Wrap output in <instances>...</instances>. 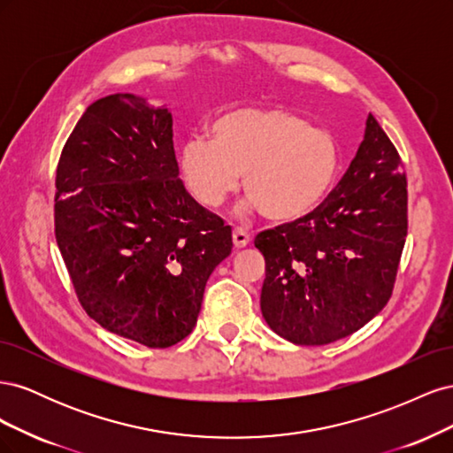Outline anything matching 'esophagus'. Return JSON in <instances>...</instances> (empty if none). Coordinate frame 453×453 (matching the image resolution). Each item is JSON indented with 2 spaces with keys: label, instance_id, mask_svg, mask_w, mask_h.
Returning <instances> with one entry per match:
<instances>
[{
  "label": "esophagus",
  "instance_id": "1",
  "mask_svg": "<svg viewBox=\"0 0 453 453\" xmlns=\"http://www.w3.org/2000/svg\"><path fill=\"white\" fill-rule=\"evenodd\" d=\"M232 242H234V248L236 250H242V248H245V245L251 242V236L245 230H242V228H234V232H232Z\"/></svg>",
  "mask_w": 453,
  "mask_h": 453
}]
</instances>
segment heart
<instances>
[{
    "label": "heart",
    "mask_w": 453,
    "mask_h": 453,
    "mask_svg": "<svg viewBox=\"0 0 453 453\" xmlns=\"http://www.w3.org/2000/svg\"><path fill=\"white\" fill-rule=\"evenodd\" d=\"M340 149L331 132L278 107H232L211 122V140L193 135L180 149V173L188 193L217 208L243 190L276 223L308 215L331 193Z\"/></svg>",
    "instance_id": "b5f03b06"
}]
</instances>
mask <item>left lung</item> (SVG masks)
I'll use <instances>...</instances> for the list:
<instances>
[{
	"mask_svg": "<svg viewBox=\"0 0 453 453\" xmlns=\"http://www.w3.org/2000/svg\"><path fill=\"white\" fill-rule=\"evenodd\" d=\"M408 232L403 160L368 115L348 172L318 208L260 232V310L273 333L323 346L359 331L389 303Z\"/></svg>",
	"mask_w": 453,
	"mask_h": 453,
	"instance_id": "1",
	"label": "left lung"
}]
</instances>
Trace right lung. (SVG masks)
I'll return each mask as SVG.
<instances>
[{
    "instance_id": "add662e5",
    "label": "right lung",
    "mask_w": 453,
    "mask_h": 453,
    "mask_svg": "<svg viewBox=\"0 0 453 453\" xmlns=\"http://www.w3.org/2000/svg\"><path fill=\"white\" fill-rule=\"evenodd\" d=\"M54 236L81 306L109 333L164 349L187 338L232 230L180 180L172 113L96 100L57 168Z\"/></svg>"
}]
</instances>
